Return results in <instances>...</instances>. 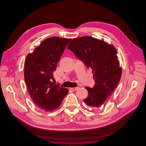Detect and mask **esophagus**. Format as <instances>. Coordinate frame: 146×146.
<instances>
[{
  "instance_id": "esophagus-1",
  "label": "esophagus",
  "mask_w": 146,
  "mask_h": 146,
  "mask_svg": "<svg viewBox=\"0 0 146 146\" xmlns=\"http://www.w3.org/2000/svg\"><path fill=\"white\" fill-rule=\"evenodd\" d=\"M70 89L72 91H76L77 90L79 89V87H72V88H70Z\"/></svg>"
}]
</instances>
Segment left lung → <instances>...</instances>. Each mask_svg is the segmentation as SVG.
<instances>
[{
	"instance_id": "8db88e82",
	"label": "left lung",
	"mask_w": 146,
	"mask_h": 146,
	"mask_svg": "<svg viewBox=\"0 0 146 146\" xmlns=\"http://www.w3.org/2000/svg\"><path fill=\"white\" fill-rule=\"evenodd\" d=\"M93 74L95 84L86 87L88 96L84 102L94 109L100 108L117 87L122 74L115 47L103 40L90 36L72 39L67 46Z\"/></svg>"
}]
</instances>
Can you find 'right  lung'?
Masks as SVG:
<instances>
[{
	"instance_id": "add662e5",
	"label": "right lung",
	"mask_w": 146,
	"mask_h": 146,
	"mask_svg": "<svg viewBox=\"0 0 146 146\" xmlns=\"http://www.w3.org/2000/svg\"><path fill=\"white\" fill-rule=\"evenodd\" d=\"M70 38H48L29 53L25 62V81L28 92L35 104L51 111L59 108L68 90L54 84L53 72Z\"/></svg>"
}]
</instances>
